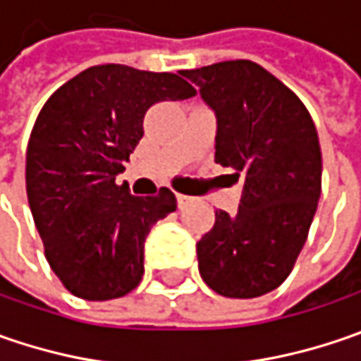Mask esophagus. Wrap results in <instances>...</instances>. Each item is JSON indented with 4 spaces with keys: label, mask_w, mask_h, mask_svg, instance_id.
<instances>
[{
    "label": "esophagus",
    "mask_w": 361,
    "mask_h": 361,
    "mask_svg": "<svg viewBox=\"0 0 361 361\" xmlns=\"http://www.w3.org/2000/svg\"><path fill=\"white\" fill-rule=\"evenodd\" d=\"M176 197H178V206H180L181 210H183L185 206H190V204H192V200H194V197L185 196V194H178Z\"/></svg>",
    "instance_id": "esophagus-1"
}]
</instances>
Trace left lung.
Returning <instances> with one entry per match:
<instances>
[{
  "mask_svg": "<svg viewBox=\"0 0 361 361\" xmlns=\"http://www.w3.org/2000/svg\"><path fill=\"white\" fill-rule=\"evenodd\" d=\"M218 118L214 161L243 183L236 214L216 210L196 244L204 283L252 299L293 271L322 196V147L301 99L250 60L181 71Z\"/></svg>",
  "mask_w": 361,
  "mask_h": 361,
  "instance_id": "1",
  "label": "left lung"
}]
</instances>
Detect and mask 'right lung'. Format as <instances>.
<instances>
[{
  "label": "right lung",
  "mask_w": 361,
  "mask_h": 361,
  "mask_svg": "<svg viewBox=\"0 0 361 361\" xmlns=\"http://www.w3.org/2000/svg\"><path fill=\"white\" fill-rule=\"evenodd\" d=\"M194 94L180 74L101 64L42 106L25 151V192L46 260L72 295L109 301L141 283L145 238L178 202L167 188L133 196L115 178L151 106Z\"/></svg>",
  "instance_id": "add662e5"
}]
</instances>
